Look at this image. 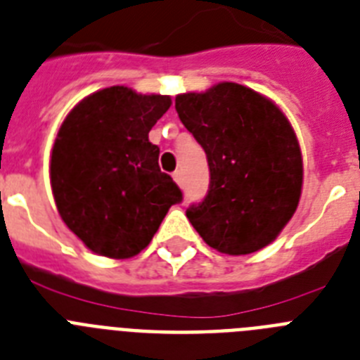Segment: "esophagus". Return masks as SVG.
<instances>
[{
    "label": "esophagus",
    "mask_w": 360,
    "mask_h": 360,
    "mask_svg": "<svg viewBox=\"0 0 360 360\" xmlns=\"http://www.w3.org/2000/svg\"><path fill=\"white\" fill-rule=\"evenodd\" d=\"M173 178H174V182H176L178 186H184V174H182V171H174Z\"/></svg>",
    "instance_id": "obj_1"
}]
</instances>
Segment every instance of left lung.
<instances>
[{
  "label": "left lung",
  "instance_id": "1",
  "mask_svg": "<svg viewBox=\"0 0 360 360\" xmlns=\"http://www.w3.org/2000/svg\"><path fill=\"white\" fill-rule=\"evenodd\" d=\"M207 156L210 189L186 214L220 253L262 250L290 222L302 189V156L281 109L244 85H214L174 100Z\"/></svg>",
  "mask_w": 360,
  "mask_h": 360
}]
</instances>
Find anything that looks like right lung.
Returning <instances> with one entry per match:
<instances>
[{
  "instance_id": "add662e5",
  "label": "right lung",
  "mask_w": 360,
  "mask_h": 360,
  "mask_svg": "<svg viewBox=\"0 0 360 360\" xmlns=\"http://www.w3.org/2000/svg\"><path fill=\"white\" fill-rule=\"evenodd\" d=\"M171 98L109 87L79 101L58 131L51 184L63 222L94 253L129 259L184 200L149 131Z\"/></svg>"
}]
</instances>
